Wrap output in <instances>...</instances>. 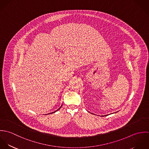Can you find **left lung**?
<instances>
[{"label": "left lung", "mask_w": 149, "mask_h": 149, "mask_svg": "<svg viewBox=\"0 0 149 149\" xmlns=\"http://www.w3.org/2000/svg\"><path fill=\"white\" fill-rule=\"evenodd\" d=\"M107 115H106V116H107ZM103 116H104V115H103Z\"/></svg>", "instance_id": "obj_1"}]
</instances>
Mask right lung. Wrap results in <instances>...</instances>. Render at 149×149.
I'll use <instances>...</instances> for the list:
<instances>
[{"label": "right lung", "mask_w": 149, "mask_h": 149, "mask_svg": "<svg viewBox=\"0 0 149 149\" xmlns=\"http://www.w3.org/2000/svg\"><path fill=\"white\" fill-rule=\"evenodd\" d=\"M62 106H63V104H62V105H61V106L60 107V108H58V109H57V110H56V111H54V112H51V113H55V112H56V111H58V110H59V109H60V108H61V107H62ZM48 114H49V113H48Z\"/></svg>", "instance_id": "obj_1"}]
</instances>
